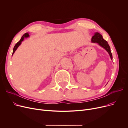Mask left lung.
Returning a JSON list of instances; mask_svg holds the SVG:
<instances>
[{
    "label": "left lung",
    "mask_w": 128,
    "mask_h": 128,
    "mask_svg": "<svg viewBox=\"0 0 128 128\" xmlns=\"http://www.w3.org/2000/svg\"><path fill=\"white\" fill-rule=\"evenodd\" d=\"M91 42L93 43H96L99 46H100L102 48H103L108 53L109 55L111 60H112V54L110 51V46L108 44V42L103 38V36L102 35H100L99 32H96L94 33L92 38H91Z\"/></svg>",
    "instance_id": "obj_1"
}]
</instances>
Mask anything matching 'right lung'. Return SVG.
I'll list each match as a JSON object with an SVG mask.
<instances>
[{
    "label": "right lung",
    "instance_id": "add662e5",
    "mask_svg": "<svg viewBox=\"0 0 128 128\" xmlns=\"http://www.w3.org/2000/svg\"><path fill=\"white\" fill-rule=\"evenodd\" d=\"M30 37V35H29V33L28 32H26L25 34H24L23 35V36L21 37V39L20 40V41L18 42L14 46V48H13V53H12V56L13 54H14V53L15 52V51L16 50V49H18V47L21 45V44H22V42L23 41L24 39L25 38H28Z\"/></svg>",
    "mask_w": 128,
    "mask_h": 128
}]
</instances>
